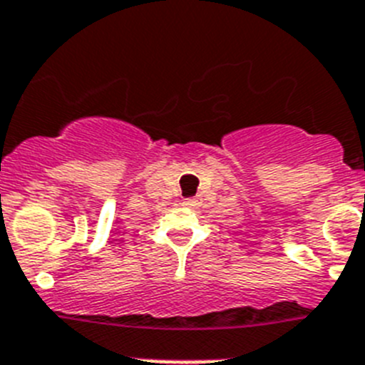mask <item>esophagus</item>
I'll use <instances>...</instances> for the list:
<instances>
[{
    "label": "esophagus",
    "instance_id": "esophagus-1",
    "mask_svg": "<svg viewBox=\"0 0 365 365\" xmlns=\"http://www.w3.org/2000/svg\"><path fill=\"white\" fill-rule=\"evenodd\" d=\"M185 205H186V206H190V208H195V206H197L199 202L195 201V199H186V201H185Z\"/></svg>",
    "mask_w": 365,
    "mask_h": 365
}]
</instances>
